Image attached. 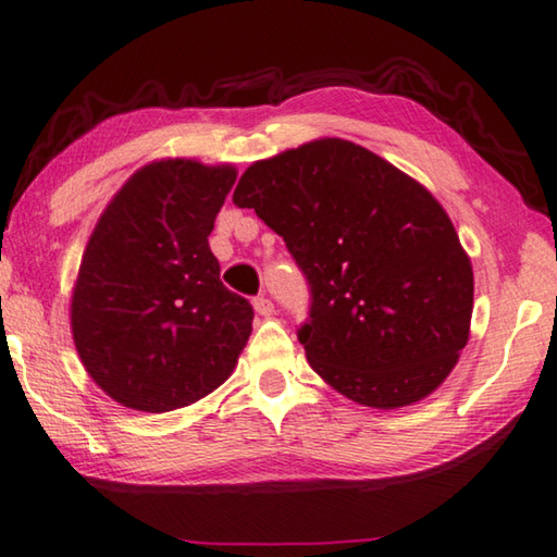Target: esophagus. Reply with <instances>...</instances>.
<instances>
[{
	"mask_svg": "<svg viewBox=\"0 0 557 557\" xmlns=\"http://www.w3.org/2000/svg\"><path fill=\"white\" fill-rule=\"evenodd\" d=\"M253 310H257V315H261V318H271L273 315L271 298H267V296L253 298Z\"/></svg>",
	"mask_w": 557,
	"mask_h": 557,
	"instance_id": "34e87169",
	"label": "esophagus"
}]
</instances>
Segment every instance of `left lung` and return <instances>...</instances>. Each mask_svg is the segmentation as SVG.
Wrapping results in <instances>:
<instances>
[{
  "mask_svg": "<svg viewBox=\"0 0 557 557\" xmlns=\"http://www.w3.org/2000/svg\"><path fill=\"white\" fill-rule=\"evenodd\" d=\"M232 200L306 273L298 339L335 392L392 411L445 382L470 339L474 276L428 188L364 146L315 139L251 163Z\"/></svg>",
  "mask_w": 557,
  "mask_h": 557,
  "instance_id": "obj_1",
  "label": "left lung"
}]
</instances>
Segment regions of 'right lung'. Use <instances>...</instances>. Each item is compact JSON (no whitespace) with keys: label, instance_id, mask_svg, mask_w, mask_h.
<instances>
[{"label":"right lung","instance_id":"right-lung-1","mask_svg":"<svg viewBox=\"0 0 557 557\" xmlns=\"http://www.w3.org/2000/svg\"><path fill=\"white\" fill-rule=\"evenodd\" d=\"M234 165L163 159L136 171L87 242L71 298L85 372L116 404L165 413L214 392L251 335L208 237Z\"/></svg>","mask_w":557,"mask_h":557}]
</instances>
